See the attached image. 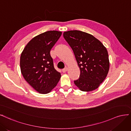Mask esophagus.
I'll return each mask as SVG.
<instances>
[{
  "mask_svg": "<svg viewBox=\"0 0 131 131\" xmlns=\"http://www.w3.org/2000/svg\"><path fill=\"white\" fill-rule=\"evenodd\" d=\"M67 70H68V69H67V67H65L64 69H63L62 70V71L64 73H65V72H66L67 71Z\"/></svg>",
  "mask_w": 131,
  "mask_h": 131,
  "instance_id": "obj_1",
  "label": "esophagus"
}]
</instances>
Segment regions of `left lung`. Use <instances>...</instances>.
Segmentation results:
<instances>
[{"instance_id":"1","label":"left lung","mask_w":131,"mask_h":131,"mask_svg":"<svg viewBox=\"0 0 131 131\" xmlns=\"http://www.w3.org/2000/svg\"><path fill=\"white\" fill-rule=\"evenodd\" d=\"M63 36L73 50L81 71L79 79L74 81L75 85L83 91L96 89L109 69L106 48L94 36L82 31H65Z\"/></svg>"}]
</instances>
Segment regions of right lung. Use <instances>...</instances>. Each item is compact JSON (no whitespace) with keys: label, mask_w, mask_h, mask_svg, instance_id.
Instances as JSON below:
<instances>
[{"label":"right lung","mask_w":131,"mask_h":131,"mask_svg":"<svg viewBox=\"0 0 131 131\" xmlns=\"http://www.w3.org/2000/svg\"><path fill=\"white\" fill-rule=\"evenodd\" d=\"M48 31L29 42L20 58V71L25 80L40 94H48L56 86L61 74L54 69L50 51L61 35Z\"/></svg>","instance_id":"right-lung-1"}]
</instances>
